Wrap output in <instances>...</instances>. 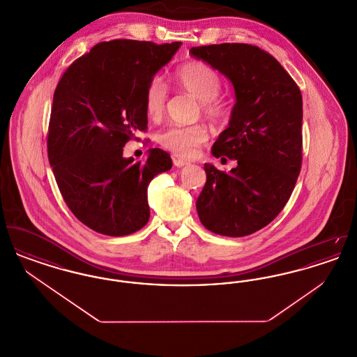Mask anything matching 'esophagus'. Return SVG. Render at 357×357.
I'll return each instance as SVG.
<instances>
[{
	"mask_svg": "<svg viewBox=\"0 0 357 357\" xmlns=\"http://www.w3.org/2000/svg\"><path fill=\"white\" fill-rule=\"evenodd\" d=\"M190 165V162H187V160H183V159H181V158H174V166H176V167H185V166H188Z\"/></svg>",
	"mask_w": 357,
	"mask_h": 357,
	"instance_id": "34e87169",
	"label": "esophagus"
}]
</instances>
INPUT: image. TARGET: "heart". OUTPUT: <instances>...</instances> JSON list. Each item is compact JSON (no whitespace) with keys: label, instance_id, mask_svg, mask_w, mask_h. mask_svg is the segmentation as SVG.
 I'll use <instances>...</instances> for the list:
<instances>
[{"label":"heart","instance_id":"1","mask_svg":"<svg viewBox=\"0 0 357 357\" xmlns=\"http://www.w3.org/2000/svg\"><path fill=\"white\" fill-rule=\"evenodd\" d=\"M175 79L186 92L202 102V111L210 120H221L226 114V107L218 99L221 91V79L214 69L204 63L191 61L176 70ZM169 89L160 76H155L144 92V108L150 119L159 118L166 107ZM207 131L202 126L170 127L158 136V142L171 153L192 158L198 149L207 142Z\"/></svg>","mask_w":357,"mask_h":357}]
</instances>
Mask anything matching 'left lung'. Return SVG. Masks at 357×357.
Wrapping results in <instances>:
<instances>
[{"mask_svg":"<svg viewBox=\"0 0 357 357\" xmlns=\"http://www.w3.org/2000/svg\"><path fill=\"white\" fill-rule=\"evenodd\" d=\"M191 56L231 83L236 104L229 127L211 153L237 160L230 172L204 165L206 185L197 199L204 227L245 237L265 227L291 195L303 160V98L282 66L249 44L194 47Z\"/></svg>","mask_w":357,"mask_h":357,"instance_id":"left-lung-1","label":"left lung"}]
</instances>
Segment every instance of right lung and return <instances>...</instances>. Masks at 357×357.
Returning a JSON list of instances; mask_svg holds the SVG:
<instances>
[{
	"mask_svg": "<svg viewBox=\"0 0 357 357\" xmlns=\"http://www.w3.org/2000/svg\"><path fill=\"white\" fill-rule=\"evenodd\" d=\"M181 45L99 43L56 86L48 134L52 171L73 215L100 234L140 230L150 218L147 187L172 167L170 155L160 149L135 162L123 156V147L146 131V88Z\"/></svg>",
	"mask_w": 357,
	"mask_h": 357,
	"instance_id": "1",
	"label": "right lung"
}]
</instances>
